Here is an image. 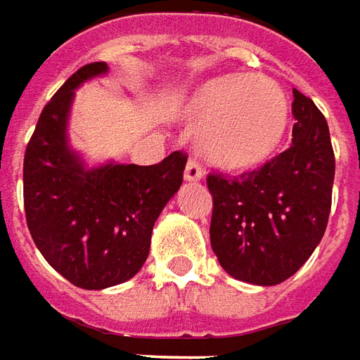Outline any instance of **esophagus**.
Instances as JSON below:
<instances>
[{"label": "esophagus", "mask_w": 360, "mask_h": 360, "mask_svg": "<svg viewBox=\"0 0 360 360\" xmlns=\"http://www.w3.org/2000/svg\"><path fill=\"white\" fill-rule=\"evenodd\" d=\"M203 179V167L197 163L195 159H189L185 165V181Z\"/></svg>", "instance_id": "1"}]
</instances>
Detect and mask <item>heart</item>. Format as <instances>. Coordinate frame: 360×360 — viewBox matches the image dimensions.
<instances>
[{"instance_id": "1", "label": "heart", "mask_w": 360, "mask_h": 360, "mask_svg": "<svg viewBox=\"0 0 360 360\" xmlns=\"http://www.w3.org/2000/svg\"><path fill=\"white\" fill-rule=\"evenodd\" d=\"M197 129V149L215 167L245 171L268 161L288 129V102L272 80L219 76L191 92L181 108Z\"/></svg>"}]
</instances>
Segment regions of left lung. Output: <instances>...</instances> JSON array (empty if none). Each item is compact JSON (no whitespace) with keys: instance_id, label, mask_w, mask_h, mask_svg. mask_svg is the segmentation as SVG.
<instances>
[{"instance_id":"8db88e82","label":"left lung","mask_w":360,"mask_h":360,"mask_svg":"<svg viewBox=\"0 0 360 360\" xmlns=\"http://www.w3.org/2000/svg\"><path fill=\"white\" fill-rule=\"evenodd\" d=\"M292 145L256 171L207 177L210 238L231 278L276 286L298 272L321 243L333 203L335 153L326 118L294 90Z\"/></svg>"}]
</instances>
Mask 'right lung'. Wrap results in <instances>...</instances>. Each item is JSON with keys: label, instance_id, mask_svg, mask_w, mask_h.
<instances>
[{"label": "right lung", "instance_id": "obj_1", "mask_svg": "<svg viewBox=\"0 0 360 360\" xmlns=\"http://www.w3.org/2000/svg\"><path fill=\"white\" fill-rule=\"evenodd\" d=\"M108 72H74L41 110L24 157L25 221L46 262L74 286L102 290L131 280L149 256L157 217L183 183L187 157L161 163L86 167L68 145L74 90Z\"/></svg>", "mask_w": 360, "mask_h": 360}]
</instances>
